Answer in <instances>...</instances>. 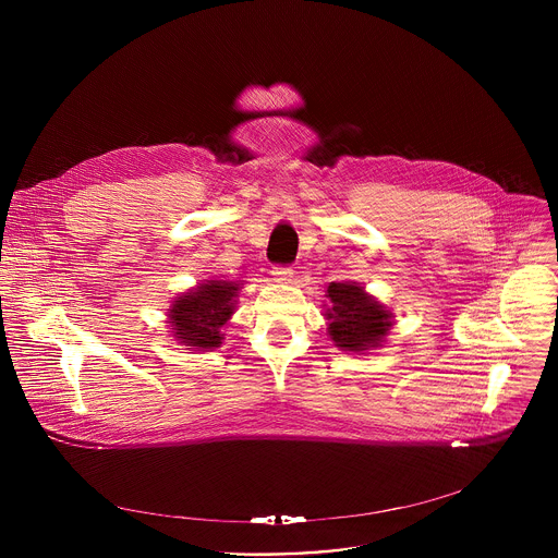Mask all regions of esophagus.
<instances>
[{"instance_id": "34e87169", "label": "esophagus", "mask_w": 558, "mask_h": 558, "mask_svg": "<svg viewBox=\"0 0 558 558\" xmlns=\"http://www.w3.org/2000/svg\"><path fill=\"white\" fill-rule=\"evenodd\" d=\"M271 276L278 280V282H289L293 278V269L289 265H274L271 267Z\"/></svg>"}]
</instances>
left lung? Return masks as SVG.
Listing matches in <instances>:
<instances>
[{
    "label": "left lung",
    "mask_w": 558,
    "mask_h": 558,
    "mask_svg": "<svg viewBox=\"0 0 558 558\" xmlns=\"http://www.w3.org/2000/svg\"><path fill=\"white\" fill-rule=\"evenodd\" d=\"M331 306L325 313L331 340L344 351H364L377 347L390 329V313L353 282H331Z\"/></svg>",
    "instance_id": "left-lung-1"
}]
</instances>
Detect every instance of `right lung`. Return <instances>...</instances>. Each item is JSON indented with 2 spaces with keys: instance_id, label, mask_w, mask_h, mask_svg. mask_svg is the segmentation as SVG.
Listing matches in <instances>:
<instances>
[{
  "instance_id": "right-lung-1",
  "label": "right lung",
  "mask_w": 558,
  "mask_h": 558,
  "mask_svg": "<svg viewBox=\"0 0 558 558\" xmlns=\"http://www.w3.org/2000/svg\"><path fill=\"white\" fill-rule=\"evenodd\" d=\"M238 293L235 282L207 280L198 289L174 300L170 308V323L174 336L185 347L214 349L222 344V325L233 311V298Z\"/></svg>"
}]
</instances>
